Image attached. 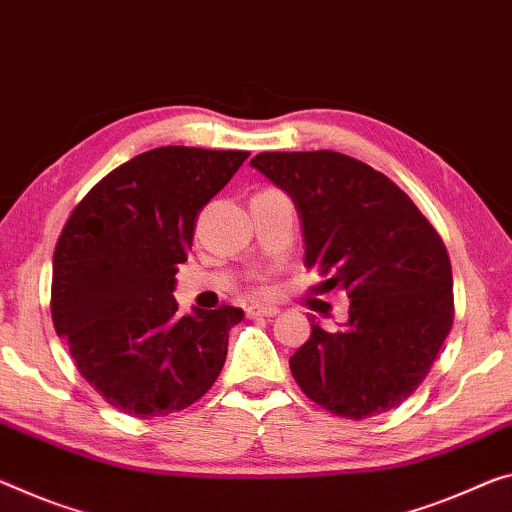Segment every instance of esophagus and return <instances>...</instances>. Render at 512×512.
I'll list each match as a JSON object with an SVG mask.
<instances>
[{"instance_id": "obj_1", "label": "esophagus", "mask_w": 512, "mask_h": 512, "mask_svg": "<svg viewBox=\"0 0 512 512\" xmlns=\"http://www.w3.org/2000/svg\"><path fill=\"white\" fill-rule=\"evenodd\" d=\"M277 313H279L277 306L256 304V306H249V309H247V318H272V316H277Z\"/></svg>"}]
</instances>
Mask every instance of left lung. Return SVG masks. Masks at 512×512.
<instances>
[{
    "label": "left lung",
    "instance_id": "1",
    "mask_svg": "<svg viewBox=\"0 0 512 512\" xmlns=\"http://www.w3.org/2000/svg\"><path fill=\"white\" fill-rule=\"evenodd\" d=\"M251 167L281 187L302 224L304 265L322 293L350 297L348 322L290 357L300 389L332 414L366 419L398 407L428 375L453 322L446 247L410 196L334 151L258 153Z\"/></svg>",
    "mask_w": 512,
    "mask_h": 512
}]
</instances>
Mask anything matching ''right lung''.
I'll return each instance as SVG.
<instances>
[{
  "instance_id": "right-lung-1",
  "label": "right lung",
  "mask_w": 512,
  "mask_h": 512,
  "mask_svg": "<svg viewBox=\"0 0 512 512\" xmlns=\"http://www.w3.org/2000/svg\"><path fill=\"white\" fill-rule=\"evenodd\" d=\"M247 151L160 146L132 157L84 196L52 261V322L77 371L125 414L196 403L226 361L235 306L178 316V265L201 208Z\"/></svg>"
}]
</instances>
